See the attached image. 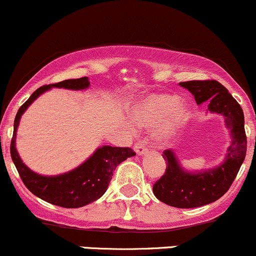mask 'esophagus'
<instances>
[{
  "label": "esophagus",
  "instance_id": "1",
  "mask_svg": "<svg viewBox=\"0 0 256 256\" xmlns=\"http://www.w3.org/2000/svg\"><path fill=\"white\" fill-rule=\"evenodd\" d=\"M134 152H136L138 155H144L148 152V149H146L144 143L140 142V140H138L136 144H134Z\"/></svg>",
  "mask_w": 256,
  "mask_h": 256
}]
</instances>
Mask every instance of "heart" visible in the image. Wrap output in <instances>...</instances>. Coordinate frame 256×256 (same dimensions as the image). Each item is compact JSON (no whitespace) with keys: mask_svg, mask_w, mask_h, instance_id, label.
I'll return each mask as SVG.
<instances>
[{"mask_svg":"<svg viewBox=\"0 0 256 256\" xmlns=\"http://www.w3.org/2000/svg\"><path fill=\"white\" fill-rule=\"evenodd\" d=\"M188 116V106L171 94H152L140 98L132 107V118L137 125L146 128L161 126L158 136L172 137Z\"/></svg>","mask_w":256,"mask_h":256,"instance_id":"b5f03b06","label":"heart"}]
</instances>
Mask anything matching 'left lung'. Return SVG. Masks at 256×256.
<instances>
[{
	"instance_id": "1",
	"label": "left lung",
	"mask_w": 256,
	"mask_h": 256,
	"mask_svg": "<svg viewBox=\"0 0 256 256\" xmlns=\"http://www.w3.org/2000/svg\"><path fill=\"white\" fill-rule=\"evenodd\" d=\"M179 84L192 94L198 104L208 101V110L224 116L232 136L222 165L201 173L183 171L174 154L171 150L164 152L166 170L152 185V192L161 202L172 207L195 208L219 200L234 183L246 152L244 116L238 102L214 79Z\"/></svg>"
}]
</instances>
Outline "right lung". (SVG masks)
I'll return each instance as SVG.
<instances>
[{
	"mask_svg": "<svg viewBox=\"0 0 256 256\" xmlns=\"http://www.w3.org/2000/svg\"><path fill=\"white\" fill-rule=\"evenodd\" d=\"M90 85L86 77L78 79H66L58 83L43 85L38 88L30 98L18 110L14 120L13 137L10 140V156L16 165L18 173L22 183L37 198L49 204L64 208H78L96 201L107 190L113 176L114 170L120 162L128 158L134 156L136 152L128 146H104L98 149L89 160L73 171L56 176V177H44L32 172L22 164V158L16 149V136L19 120L26 108L36 100L40 94L50 89L52 86L64 88V89L80 90Z\"/></svg>",
	"mask_w": 256,
	"mask_h": 256,
	"instance_id": "add662e5",
	"label": "right lung"
}]
</instances>
